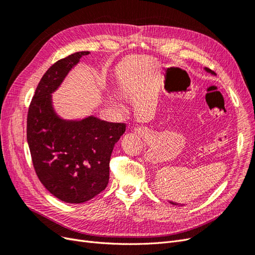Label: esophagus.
<instances>
[{
    "label": "esophagus",
    "mask_w": 255,
    "mask_h": 255,
    "mask_svg": "<svg viewBox=\"0 0 255 255\" xmlns=\"http://www.w3.org/2000/svg\"><path fill=\"white\" fill-rule=\"evenodd\" d=\"M134 130H135V133H138V134H140V128H135Z\"/></svg>",
    "instance_id": "34e87169"
}]
</instances>
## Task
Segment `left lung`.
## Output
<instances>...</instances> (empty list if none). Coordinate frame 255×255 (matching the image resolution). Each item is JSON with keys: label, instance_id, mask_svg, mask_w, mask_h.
I'll use <instances>...</instances> for the list:
<instances>
[{"label": "left lung", "instance_id": "obj_1", "mask_svg": "<svg viewBox=\"0 0 255 255\" xmlns=\"http://www.w3.org/2000/svg\"><path fill=\"white\" fill-rule=\"evenodd\" d=\"M204 70L206 71V72H208V73H211V74H213V75H216V73L214 72V71H212L211 70V69H208V68H204ZM169 202H170L172 205H179V204H177V203H175V202H172V201H169Z\"/></svg>", "mask_w": 255, "mask_h": 255}]
</instances>
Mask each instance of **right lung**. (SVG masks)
<instances>
[{
	"label": "right lung",
	"mask_w": 255,
	"mask_h": 255,
	"mask_svg": "<svg viewBox=\"0 0 255 255\" xmlns=\"http://www.w3.org/2000/svg\"><path fill=\"white\" fill-rule=\"evenodd\" d=\"M88 54L76 52L51 66L38 84L27 114V143L38 179L53 196L74 204L106 188L113 149L126 132L125 123L95 116L67 120L54 110L52 94Z\"/></svg>",
	"instance_id": "add662e5"
}]
</instances>
